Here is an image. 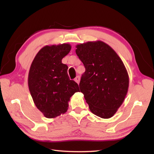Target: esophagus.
<instances>
[{
    "mask_svg": "<svg viewBox=\"0 0 154 154\" xmlns=\"http://www.w3.org/2000/svg\"><path fill=\"white\" fill-rule=\"evenodd\" d=\"M75 82H76L77 83L79 84V81H80V77H79V76H77L76 77H75Z\"/></svg>",
    "mask_w": 154,
    "mask_h": 154,
    "instance_id": "obj_1",
    "label": "esophagus"
}]
</instances>
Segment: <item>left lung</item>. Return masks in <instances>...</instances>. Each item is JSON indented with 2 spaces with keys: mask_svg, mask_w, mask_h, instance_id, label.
Instances as JSON below:
<instances>
[{
  "mask_svg": "<svg viewBox=\"0 0 154 154\" xmlns=\"http://www.w3.org/2000/svg\"><path fill=\"white\" fill-rule=\"evenodd\" d=\"M76 48L85 67L79 83L81 92L91 112L110 119L122 105L128 90L126 69L115 51L102 41L77 44Z\"/></svg>",
  "mask_w": 154,
  "mask_h": 154,
  "instance_id": "1",
  "label": "left lung"
}]
</instances>
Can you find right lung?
Returning <instances> with one entry per match:
<instances>
[{
  "mask_svg": "<svg viewBox=\"0 0 154 154\" xmlns=\"http://www.w3.org/2000/svg\"><path fill=\"white\" fill-rule=\"evenodd\" d=\"M71 49L69 44L45 45L38 52L28 73L29 90L35 105L48 119L67 112L69 101L79 85L70 80L61 60Z\"/></svg>",
  "mask_w": 154,
  "mask_h": 154,
  "instance_id": "1",
  "label": "right lung"
}]
</instances>
